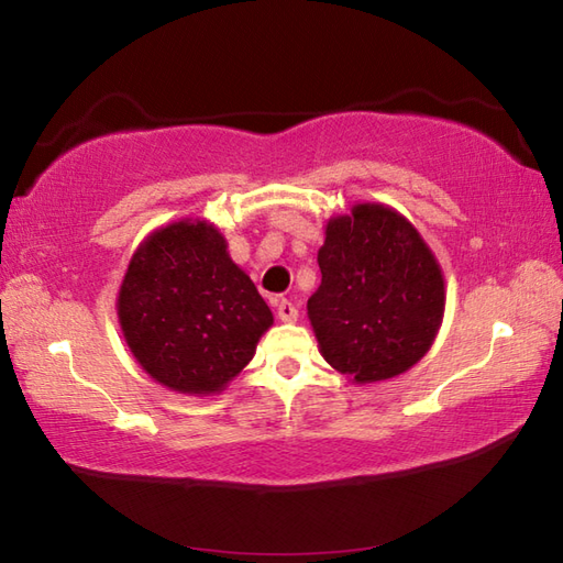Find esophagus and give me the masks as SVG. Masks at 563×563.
Masks as SVG:
<instances>
[{
    "label": "esophagus",
    "instance_id": "34e87169",
    "mask_svg": "<svg viewBox=\"0 0 563 563\" xmlns=\"http://www.w3.org/2000/svg\"><path fill=\"white\" fill-rule=\"evenodd\" d=\"M275 309H278L280 321H295L297 319V307L288 300H275Z\"/></svg>",
    "mask_w": 563,
    "mask_h": 563
}]
</instances>
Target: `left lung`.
<instances>
[{"instance_id": "obj_1", "label": "left lung", "mask_w": 563, "mask_h": 563, "mask_svg": "<svg viewBox=\"0 0 563 563\" xmlns=\"http://www.w3.org/2000/svg\"><path fill=\"white\" fill-rule=\"evenodd\" d=\"M321 285L309 297L324 361L357 385L416 365L445 312L442 271L416 227L379 202H357L327 224Z\"/></svg>"}]
</instances>
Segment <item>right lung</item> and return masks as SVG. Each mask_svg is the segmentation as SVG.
Segmentation results:
<instances>
[{"label": "right lung", "instance_id": "1", "mask_svg": "<svg viewBox=\"0 0 563 563\" xmlns=\"http://www.w3.org/2000/svg\"><path fill=\"white\" fill-rule=\"evenodd\" d=\"M115 307L142 369L181 394L222 391L273 324L256 285L208 220L154 230L130 258Z\"/></svg>", "mask_w": 563, "mask_h": 563}]
</instances>
